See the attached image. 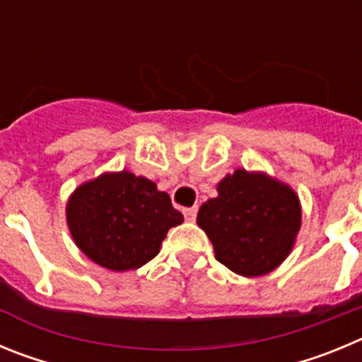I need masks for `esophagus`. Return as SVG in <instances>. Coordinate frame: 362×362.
I'll use <instances>...</instances> for the list:
<instances>
[{
	"mask_svg": "<svg viewBox=\"0 0 362 362\" xmlns=\"http://www.w3.org/2000/svg\"><path fill=\"white\" fill-rule=\"evenodd\" d=\"M183 216L187 221H194L197 217V209L196 206H192V209H185Z\"/></svg>",
	"mask_w": 362,
	"mask_h": 362,
	"instance_id": "34e87169",
	"label": "esophagus"
}]
</instances>
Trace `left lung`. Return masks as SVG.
I'll return each mask as SVG.
<instances>
[{
    "mask_svg": "<svg viewBox=\"0 0 362 362\" xmlns=\"http://www.w3.org/2000/svg\"><path fill=\"white\" fill-rule=\"evenodd\" d=\"M217 194L197 214L217 261L245 277L276 270L300 228L296 192L263 172L239 168L217 185Z\"/></svg>",
    "mask_w": 362,
    "mask_h": 362,
    "instance_id": "obj_1",
    "label": "left lung"
}]
</instances>
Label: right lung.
Wrapping results in <instances>:
<instances>
[{"mask_svg":"<svg viewBox=\"0 0 362 362\" xmlns=\"http://www.w3.org/2000/svg\"><path fill=\"white\" fill-rule=\"evenodd\" d=\"M183 214L166 192L132 172H108L76 188L66 203V225L79 250L99 267L136 270L159 254Z\"/></svg>","mask_w":362,"mask_h":362,"instance_id":"obj_1","label":"right lung"}]
</instances>
